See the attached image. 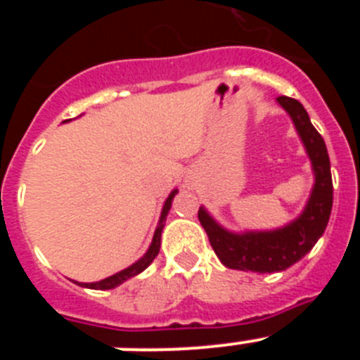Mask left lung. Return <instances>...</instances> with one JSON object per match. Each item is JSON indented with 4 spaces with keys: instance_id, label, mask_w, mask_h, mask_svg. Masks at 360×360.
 Wrapping results in <instances>:
<instances>
[{
    "instance_id": "1",
    "label": "left lung",
    "mask_w": 360,
    "mask_h": 360,
    "mask_svg": "<svg viewBox=\"0 0 360 360\" xmlns=\"http://www.w3.org/2000/svg\"><path fill=\"white\" fill-rule=\"evenodd\" d=\"M278 103L294 120L295 129L311 160L316 184L303 214L278 231L232 234L219 227L207 212L200 209L198 219L207 232L212 250L229 269L254 270L262 274L288 269L310 252L328 225L333 203V184L326 144L319 131L311 126L303 104L285 95L278 97Z\"/></svg>"
}]
</instances>
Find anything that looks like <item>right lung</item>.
Masks as SVG:
<instances>
[{
    "label": "right lung",
    "mask_w": 360,
    "mask_h": 360,
    "mask_svg": "<svg viewBox=\"0 0 360 360\" xmlns=\"http://www.w3.org/2000/svg\"><path fill=\"white\" fill-rule=\"evenodd\" d=\"M178 191H173L169 195V198L165 200L164 203V209H162V216H160V221H158V227L157 231H155V236H153V241H151V247H149L148 252L144 254V256L139 259L136 263H133L131 266H128V269H124L122 272H117V274L110 276V278L103 279V281H97V283H81V287H86V288H98V290H110V288H115L117 285H120V283H124L126 279L133 278V276L141 274L142 270L148 269L149 265H151V262L157 257L158 250H160V236H162V229H164V221H165V216H167V212H169L171 209V203H173V198L174 195H176ZM79 285V283H77Z\"/></svg>",
    "instance_id": "obj_1"
}]
</instances>
